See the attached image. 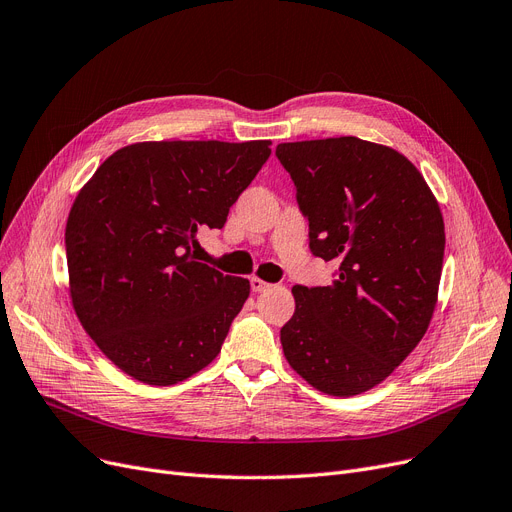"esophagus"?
Listing matches in <instances>:
<instances>
[{
	"label": "esophagus",
	"mask_w": 512,
	"mask_h": 512,
	"mask_svg": "<svg viewBox=\"0 0 512 512\" xmlns=\"http://www.w3.org/2000/svg\"><path fill=\"white\" fill-rule=\"evenodd\" d=\"M250 285H252V292H264V290L271 288V283L262 281V279H258V277H252V279H250Z\"/></svg>",
	"instance_id": "1"
}]
</instances>
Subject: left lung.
I'll use <instances>...</instances> for the list:
<instances>
[{"label":"left lung","instance_id":"1","mask_svg":"<svg viewBox=\"0 0 512 512\" xmlns=\"http://www.w3.org/2000/svg\"><path fill=\"white\" fill-rule=\"evenodd\" d=\"M275 155L313 256L338 264L330 285L292 288L285 359L321 393H365L431 323L445 250L439 203L410 159L355 136L283 142Z\"/></svg>","mask_w":512,"mask_h":512}]
</instances>
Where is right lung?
I'll use <instances>...</instances> for the list:
<instances>
[{"instance_id":"obj_1","label":"right lung","mask_w":512,"mask_h":512,"mask_svg":"<svg viewBox=\"0 0 512 512\" xmlns=\"http://www.w3.org/2000/svg\"><path fill=\"white\" fill-rule=\"evenodd\" d=\"M269 140H163L115 151L79 191L65 245L75 313L121 372L168 386L220 353L250 281L197 262L199 235L271 155Z\"/></svg>"}]
</instances>
